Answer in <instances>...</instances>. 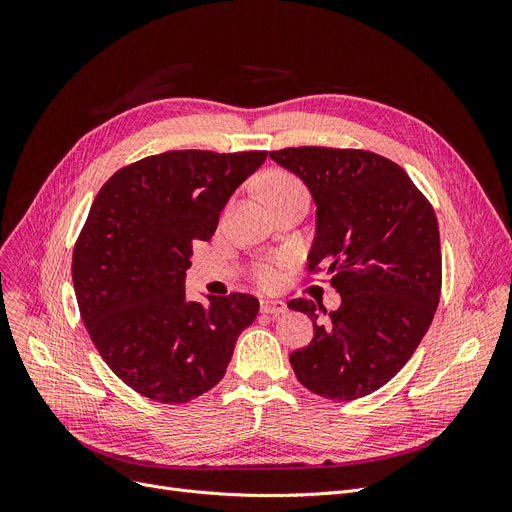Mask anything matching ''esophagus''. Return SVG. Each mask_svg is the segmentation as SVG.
I'll return each mask as SVG.
<instances>
[{
    "mask_svg": "<svg viewBox=\"0 0 512 512\" xmlns=\"http://www.w3.org/2000/svg\"><path fill=\"white\" fill-rule=\"evenodd\" d=\"M286 311V303L278 299H261V313L267 315H282Z\"/></svg>",
    "mask_w": 512,
    "mask_h": 512,
    "instance_id": "1",
    "label": "esophagus"
}]
</instances>
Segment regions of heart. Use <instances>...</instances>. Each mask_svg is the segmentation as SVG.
I'll list each match as a JSON object with an SVG mask.
<instances>
[{
	"mask_svg": "<svg viewBox=\"0 0 512 512\" xmlns=\"http://www.w3.org/2000/svg\"><path fill=\"white\" fill-rule=\"evenodd\" d=\"M297 188H303L297 180H294L292 176L288 174H272L270 178L265 180V193L267 197L272 195H280V193H286V191H297ZM257 280L263 284V286H276L280 282V267L276 263H263L259 270H257Z\"/></svg>",
	"mask_w": 512,
	"mask_h": 512,
	"instance_id": "heart-1",
	"label": "heart"
}]
</instances>
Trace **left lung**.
Wrapping results in <instances>:
<instances>
[{
  "label": "left lung",
  "mask_w": 512,
  "mask_h": 512,
  "mask_svg": "<svg viewBox=\"0 0 512 512\" xmlns=\"http://www.w3.org/2000/svg\"><path fill=\"white\" fill-rule=\"evenodd\" d=\"M270 157L315 203L309 267L326 265L340 307L294 299L313 340L290 355L297 380L328 400L388 384L413 357L440 301L442 253L432 205L394 161L359 149L288 147Z\"/></svg>",
  "instance_id": "1"
}]
</instances>
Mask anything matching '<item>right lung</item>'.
Instances as JSON below:
<instances>
[{
  "label": "right lung",
  "mask_w": 512,
  "mask_h": 512,
  "mask_svg": "<svg viewBox=\"0 0 512 512\" xmlns=\"http://www.w3.org/2000/svg\"><path fill=\"white\" fill-rule=\"evenodd\" d=\"M267 151H166L118 170L97 193L72 255L80 317L110 369L139 394L180 405L218 384L257 313L251 294L186 299L195 240H209Z\"/></svg>",
  "instance_id": "add662e5"
}]
</instances>
